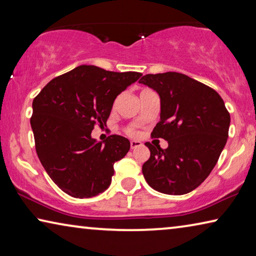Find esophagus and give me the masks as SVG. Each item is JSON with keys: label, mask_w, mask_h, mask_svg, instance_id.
I'll return each instance as SVG.
<instances>
[{"label": "esophagus", "mask_w": 256, "mask_h": 256, "mask_svg": "<svg viewBox=\"0 0 256 256\" xmlns=\"http://www.w3.org/2000/svg\"><path fill=\"white\" fill-rule=\"evenodd\" d=\"M130 144H131V149H134V148H138V146H141L142 144L140 141H134L132 140L131 142H130Z\"/></svg>", "instance_id": "1"}]
</instances>
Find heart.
I'll return each instance as SVG.
<instances>
[{
	"label": "heart",
	"instance_id": "heart-1",
	"mask_svg": "<svg viewBox=\"0 0 256 256\" xmlns=\"http://www.w3.org/2000/svg\"><path fill=\"white\" fill-rule=\"evenodd\" d=\"M144 90H146V89H144Z\"/></svg>",
	"mask_w": 256,
	"mask_h": 256
}]
</instances>
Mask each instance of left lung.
<instances>
[{
	"label": "left lung",
	"mask_w": 256,
	"mask_h": 256,
	"mask_svg": "<svg viewBox=\"0 0 256 256\" xmlns=\"http://www.w3.org/2000/svg\"><path fill=\"white\" fill-rule=\"evenodd\" d=\"M140 84L160 97V120L151 136L168 148L146 142L150 158L142 172L151 188L170 196L192 192L210 175L226 146L230 115L222 98L206 84L177 72L146 74Z\"/></svg>",
	"instance_id": "left-lung-1"
}]
</instances>
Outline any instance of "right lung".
I'll return each mask as SVG.
<instances>
[{
  "label": "right lung",
  "instance_id": "right-lung-1",
  "mask_svg": "<svg viewBox=\"0 0 256 256\" xmlns=\"http://www.w3.org/2000/svg\"><path fill=\"white\" fill-rule=\"evenodd\" d=\"M141 76L80 66L54 78L34 97L30 124L38 158L63 192L92 198L110 185L115 162L131 144L120 136L96 141L92 132L94 124L106 125L115 98Z\"/></svg>",
  "mask_w": 256,
  "mask_h": 256
}]
</instances>
